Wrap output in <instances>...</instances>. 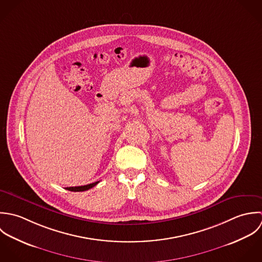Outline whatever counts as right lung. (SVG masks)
Masks as SVG:
<instances>
[{
  "instance_id": "add662e5",
  "label": "right lung",
  "mask_w": 262,
  "mask_h": 262,
  "mask_svg": "<svg viewBox=\"0 0 262 262\" xmlns=\"http://www.w3.org/2000/svg\"><path fill=\"white\" fill-rule=\"evenodd\" d=\"M97 183H99V181H97V182H94V183H91V184H88V185H84V186L67 187L66 189H68V190H71V191H85V190H88V189L92 188V187H93V186H95Z\"/></svg>"
}]
</instances>
